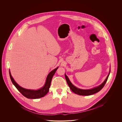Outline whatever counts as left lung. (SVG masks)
I'll return each instance as SVG.
<instances>
[{
  "label": "left lung",
  "mask_w": 122,
  "mask_h": 122,
  "mask_svg": "<svg viewBox=\"0 0 122 122\" xmlns=\"http://www.w3.org/2000/svg\"><path fill=\"white\" fill-rule=\"evenodd\" d=\"M110 71H110V72H109L108 76L107 77L106 79H105V81H104V82L102 84H101L98 86L96 87H95V88L91 89H87V90L81 89L77 88L76 87H75L74 85H73L72 84V83L70 81H69L68 78L67 77V76L66 75V74H65V78H66V82H67L68 85L69 86V88H71V90L73 92H74V93H75L77 95H81V96H90V95H93L95 93H97V92H99L103 88L104 86L105 85L106 82L107 81V80L108 79V77H109L110 73Z\"/></svg>",
  "instance_id": "1"
}]
</instances>
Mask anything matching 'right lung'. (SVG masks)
<instances>
[{"label":"right lung","mask_w":122,"mask_h":122,"mask_svg":"<svg viewBox=\"0 0 122 122\" xmlns=\"http://www.w3.org/2000/svg\"><path fill=\"white\" fill-rule=\"evenodd\" d=\"M58 68V67H56L49 73L47 77L46 81L43 87H42L41 89L36 90L26 89L22 87L19 86L15 82V81L11 75L10 71H9V73L10 78L12 83L15 86V87L17 89V90H18L24 97H26L27 98L37 99L44 97L48 93L51 85L52 78H53L54 75L55 74Z\"/></svg>","instance_id":"1"}]
</instances>
